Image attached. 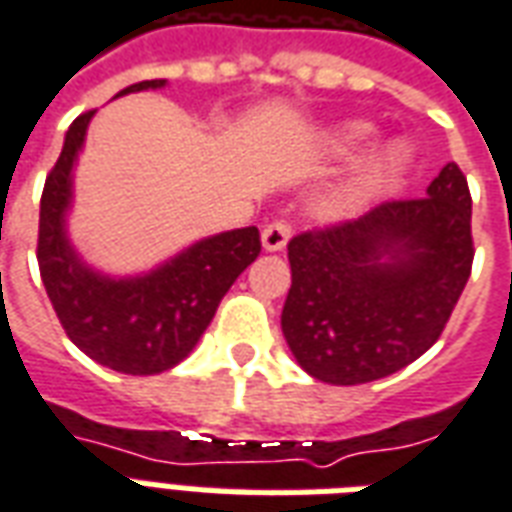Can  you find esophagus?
Instances as JSON below:
<instances>
[{"mask_svg": "<svg viewBox=\"0 0 512 512\" xmlns=\"http://www.w3.org/2000/svg\"><path fill=\"white\" fill-rule=\"evenodd\" d=\"M288 238H290L288 219H274V222L263 227V246H266V252H279V249H285Z\"/></svg>", "mask_w": 512, "mask_h": 512, "instance_id": "1", "label": "esophagus"}]
</instances>
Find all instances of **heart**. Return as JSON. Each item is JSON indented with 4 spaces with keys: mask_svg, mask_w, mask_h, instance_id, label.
Instances as JSON below:
<instances>
[{
    "mask_svg": "<svg viewBox=\"0 0 512 512\" xmlns=\"http://www.w3.org/2000/svg\"><path fill=\"white\" fill-rule=\"evenodd\" d=\"M367 134H370V128L362 126V123H354V126L340 128V131L334 134L332 145H334V150L348 153V150H356V147L362 145V142L367 139ZM400 161H403V153H400L397 147H386L384 153H381V156H378L373 164H367V167L362 169V175H359L354 183V191L367 189V186L378 183V180L384 178V175L395 172V169L400 167Z\"/></svg>",
    "mask_w": 512,
    "mask_h": 512,
    "instance_id": "obj_1",
    "label": "heart"
}]
</instances>
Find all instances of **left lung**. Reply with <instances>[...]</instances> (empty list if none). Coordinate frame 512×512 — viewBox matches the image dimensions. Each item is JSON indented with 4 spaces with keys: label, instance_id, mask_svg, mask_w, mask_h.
Masks as SVG:
<instances>
[{
    "label": "left lung",
    "instance_id": "1",
    "mask_svg": "<svg viewBox=\"0 0 512 512\" xmlns=\"http://www.w3.org/2000/svg\"><path fill=\"white\" fill-rule=\"evenodd\" d=\"M282 332L312 378L354 386L392 376L444 332L474 260L472 194L450 161L425 197L290 238Z\"/></svg>",
    "mask_w": 512,
    "mask_h": 512
}]
</instances>
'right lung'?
Wrapping results in <instances>:
<instances>
[{"label": "right lung", "instance_id": "obj_1", "mask_svg": "<svg viewBox=\"0 0 512 512\" xmlns=\"http://www.w3.org/2000/svg\"><path fill=\"white\" fill-rule=\"evenodd\" d=\"M156 87H164V79L131 84L120 95ZM93 115L84 112L73 120L43 186L40 277L62 329L79 351L117 373L153 376L191 354L224 293L260 255V233L257 227H241L205 238L147 277L109 279L90 271L65 238V211L71 205L73 161Z\"/></svg>", "mask_w": 512, "mask_h": 512}]
</instances>
